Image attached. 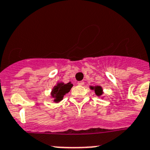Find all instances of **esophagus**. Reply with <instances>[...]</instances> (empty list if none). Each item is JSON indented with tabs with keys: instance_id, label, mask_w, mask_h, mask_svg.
<instances>
[{
	"instance_id": "esophagus-1",
	"label": "esophagus",
	"mask_w": 150,
	"mask_h": 150,
	"mask_svg": "<svg viewBox=\"0 0 150 150\" xmlns=\"http://www.w3.org/2000/svg\"><path fill=\"white\" fill-rule=\"evenodd\" d=\"M77 84L79 85V86H83V85H84V82H83V81H79V82H77Z\"/></svg>"
}]
</instances>
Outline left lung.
Listing matches in <instances>:
<instances>
[{"instance_id":"left-lung-1","label":"left lung","mask_w":150,"mask_h":150,"mask_svg":"<svg viewBox=\"0 0 150 150\" xmlns=\"http://www.w3.org/2000/svg\"><path fill=\"white\" fill-rule=\"evenodd\" d=\"M91 89H94V88L93 87H91ZM95 93L97 96H100L102 94V88L100 87V86H97V87H95Z\"/></svg>"}]
</instances>
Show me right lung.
<instances>
[{"label":"right lung","instance_id":"1","mask_svg":"<svg viewBox=\"0 0 150 150\" xmlns=\"http://www.w3.org/2000/svg\"><path fill=\"white\" fill-rule=\"evenodd\" d=\"M73 84L71 82L64 84V83H59L56 87H54L53 90L52 91V96L54 97L56 102H59L62 100L63 97L65 94H68L72 88Z\"/></svg>","mask_w":150,"mask_h":150}]
</instances>
